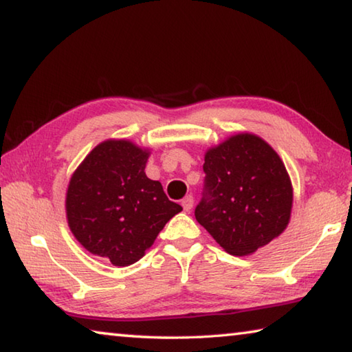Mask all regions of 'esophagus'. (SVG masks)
<instances>
[{"instance_id":"34e87169","label":"esophagus","mask_w":352,"mask_h":352,"mask_svg":"<svg viewBox=\"0 0 352 352\" xmlns=\"http://www.w3.org/2000/svg\"><path fill=\"white\" fill-rule=\"evenodd\" d=\"M182 206H183V210L186 211V212H189L190 210H192V206H194V197H192V195H186V197L182 200Z\"/></svg>"}]
</instances>
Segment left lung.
I'll return each mask as SVG.
<instances>
[{
    "label": "left lung",
    "instance_id": "left-lung-1",
    "mask_svg": "<svg viewBox=\"0 0 352 352\" xmlns=\"http://www.w3.org/2000/svg\"><path fill=\"white\" fill-rule=\"evenodd\" d=\"M205 194L195 219L226 253L248 256L287 228L294 188L269 142L231 135L205 153Z\"/></svg>",
    "mask_w": 352,
    "mask_h": 352
}]
</instances>
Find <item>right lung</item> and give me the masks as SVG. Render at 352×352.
Wrapping results in <instances>:
<instances>
[{
	"mask_svg": "<svg viewBox=\"0 0 352 352\" xmlns=\"http://www.w3.org/2000/svg\"><path fill=\"white\" fill-rule=\"evenodd\" d=\"M151 148L129 140H105L77 166L65 210L71 233L94 256L127 267L153 245L183 208L146 175Z\"/></svg>",
	"mask_w": 352,
	"mask_h": 352,
	"instance_id": "right-lung-1",
	"label": "right lung"
}]
</instances>
